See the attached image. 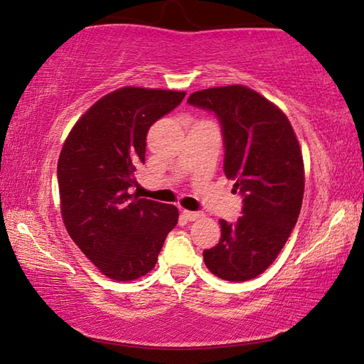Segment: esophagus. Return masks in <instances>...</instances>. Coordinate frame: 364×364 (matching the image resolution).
I'll list each match as a JSON object with an SVG mask.
<instances>
[{
	"mask_svg": "<svg viewBox=\"0 0 364 364\" xmlns=\"http://www.w3.org/2000/svg\"><path fill=\"white\" fill-rule=\"evenodd\" d=\"M183 217L186 218L188 221H196V220H199L200 217H204V213H202V212H191V210H183Z\"/></svg>",
	"mask_w": 364,
	"mask_h": 364,
	"instance_id": "1",
	"label": "esophagus"
}]
</instances>
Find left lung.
Listing matches in <instances>:
<instances>
[{
  "label": "left lung",
  "instance_id": "obj_1",
  "mask_svg": "<svg viewBox=\"0 0 364 364\" xmlns=\"http://www.w3.org/2000/svg\"><path fill=\"white\" fill-rule=\"evenodd\" d=\"M188 102L218 119L225 175L242 197V217L236 223L220 220V242L204 250L205 267L226 281L257 278L297 223L305 188L297 136L284 112L247 86L196 91Z\"/></svg>",
  "mask_w": 364,
  "mask_h": 364
}]
</instances>
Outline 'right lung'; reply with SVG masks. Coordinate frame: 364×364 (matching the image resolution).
Segmentation results:
<instances>
[{
  "instance_id": "obj_1",
  "label": "right lung",
  "mask_w": 364,
  "mask_h": 364,
  "mask_svg": "<svg viewBox=\"0 0 364 364\" xmlns=\"http://www.w3.org/2000/svg\"><path fill=\"white\" fill-rule=\"evenodd\" d=\"M184 91L125 86L86 110L58 162L60 212L80 250L107 278L133 281L156 267L178 208L132 194L154 122L180 106Z\"/></svg>"
}]
</instances>
